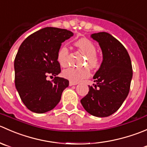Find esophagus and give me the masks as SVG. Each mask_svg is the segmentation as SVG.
<instances>
[{
  "instance_id": "34e87169",
  "label": "esophagus",
  "mask_w": 147,
  "mask_h": 147,
  "mask_svg": "<svg viewBox=\"0 0 147 147\" xmlns=\"http://www.w3.org/2000/svg\"><path fill=\"white\" fill-rule=\"evenodd\" d=\"M77 84H78V83L70 81V82H69V86H75V85H77Z\"/></svg>"
}]
</instances>
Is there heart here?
<instances>
[{"mask_svg":"<svg viewBox=\"0 0 147 147\" xmlns=\"http://www.w3.org/2000/svg\"><path fill=\"white\" fill-rule=\"evenodd\" d=\"M76 46L86 56V65L91 69H96L98 66L100 59L96 53V47L95 44L86 38H81L74 43ZM69 49L66 46H63L59 49L57 53V61L62 66H66L68 63ZM63 78L73 82H78L81 80L89 77L90 71L88 68L75 69L69 67L62 71Z\"/></svg>","mask_w":147,"mask_h":147,"instance_id":"obj_1","label":"heart"}]
</instances>
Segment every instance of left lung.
Segmentation results:
<instances>
[{"label":"left lung","mask_w":147,"mask_h":147,"mask_svg":"<svg viewBox=\"0 0 147 147\" xmlns=\"http://www.w3.org/2000/svg\"><path fill=\"white\" fill-rule=\"evenodd\" d=\"M98 42L103 61L94 76L96 84L88 86V93L81 100L86 111L97 117L115 113L129 94L133 75L130 56L124 46L106 32L93 33Z\"/></svg>","instance_id":"obj_1"}]
</instances>
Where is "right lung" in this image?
Masks as SVG:
<instances>
[{
  "label": "right lung",
  "instance_id": "add662e5",
  "mask_svg": "<svg viewBox=\"0 0 147 147\" xmlns=\"http://www.w3.org/2000/svg\"><path fill=\"white\" fill-rule=\"evenodd\" d=\"M73 35L66 29L46 27L28 36L20 46L14 61L15 85L30 111L42 114L53 109L69 86V80L57 76L61 72L57 53ZM49 75L55 78L48 81Z\"/></svg>",
  "mask_w": 147,
  "mask_h": 147
}]
</instances>
